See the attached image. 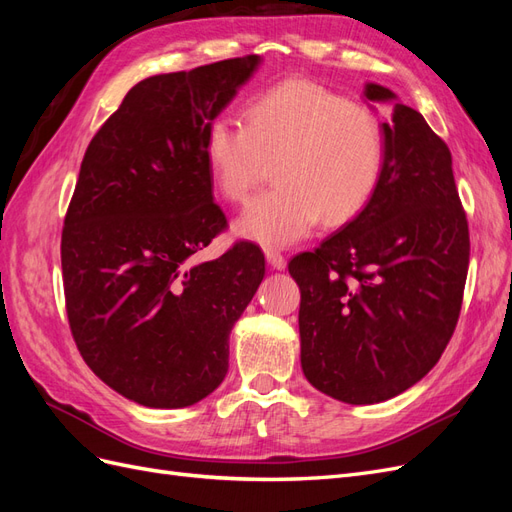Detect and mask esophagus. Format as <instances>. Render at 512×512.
Segmentation results:
<instances>
[{"mask_svg":"<svg viewBox=\"0 0 512 512\" xmlns=\"http://www.w3.org/2000/svg\"><path fill=\"white\" fill-rule=\"evenodd\" d=\"M265 256H267V262H269V265H271L273 269H277V271L286 269V256H284L282 252H277V250H267V252H265Z\"/></svg>","mask_w":512,"mask_h":512,"instance_id":"34e87169","label":"esophagus"}]
</instances>
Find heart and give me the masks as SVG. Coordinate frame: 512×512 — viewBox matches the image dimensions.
<instances>
[{
	"instance_id": "1",
	"label": "heart",
	"mask_w": 512,
	"mask_h": 512,
	"mask_svg": "<svg viewBox=\"0 0 512 512\" xmlns=\"http://www.w3.org/2000/svg\"><path fill=\"white\" fill-rule=\"evenodd\" d=\"M386 138L376 111L320 83L292 79L260 91L243 126L213 119L203 136L209 177L230 203H243L275 162V188L256 196L235 222L237 235L288 247L322 222H352L374 198Z\"/></svg>"
}]
</instances>
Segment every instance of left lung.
<instances>
[{
	"instance_id": "1",
	"label": "left lung",
	"mask_w": 512,
	"mask_h": 512,
	"mask_svg": "<svg viewBox=\"0 0 512 512\" xmlns=\"http://www.w3.org/2000/svg\"><path fill=\"white\" fill-rule=\"evenodd\" d=\"M386 156L367 209L288 262L301 290V367L318 391L378 404L410 389L440 361L457 327L470 232L446 143L391 89Z\"/></svg>"
}]
</instances>
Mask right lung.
<instances>
[{
    "mask_svg": "<svg viewBox=\"0 0 512 512\" xmlns=\"http://www.w3.org/2000/svg\"><path fill=\"white\" fill-rule=\"evenodd\" d=\"M258 61L149 76L85 151L61 232L70 331L91 371L147 408H185L218 389L232 324L265 277L250 241L196 265L228 226L203 136Z\"/></svg>",
    "mask_w": 512,
    "mask_h": 512,
    "instance_id": "right-lung-1",
    "label": "right lung"
}]
</instances>
